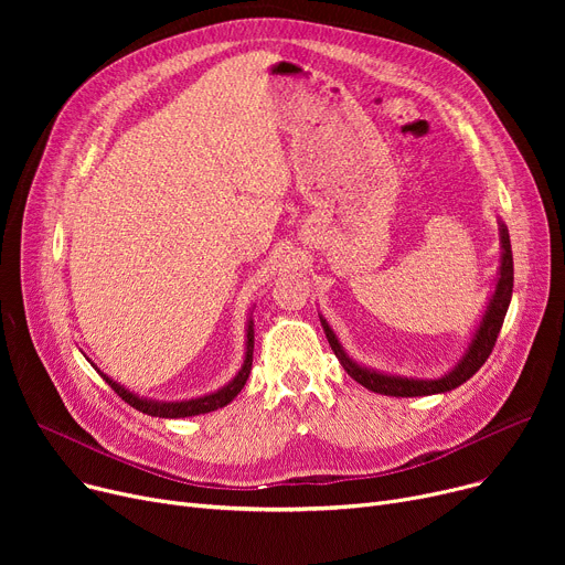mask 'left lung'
I'll return each instance as SVG.
<instances>
[{
  "mask_svg": "<svg viewBox=\"0 0 565 565\" xmlns=\"http://www.w3.org/2000/svg\"><path fill=\"white\" fill-rule=\"evenodd\" d=\"M501 270H499V281L494 288V295L490 300V307L481 320V328L477 330V337L471 339L469 350L465 352V358L460 360V364L444 377L437 380H409V377H394V375H382L369 369H362L360 364H354L348 354L343 352L341 343L337 341L334 332L330 330V324L322 322V330L328 334V341L334 350V354L339 358V362L343 364V369L348 371V375L352 380H358L362 387L375 392V394H384V396H430V394H441V392H451L456 387H460L462 382H467L473 373H477L490 358V352L497 343L499 330L503 324V318H507L509 305H511V295H513V252H511V237H509V228L501 224Z\"/></svg>",
  "mask_w": 565,
  "mask_h": 565,
  "instance_id": "1",
  "label": "left lung"
}]
</instances>
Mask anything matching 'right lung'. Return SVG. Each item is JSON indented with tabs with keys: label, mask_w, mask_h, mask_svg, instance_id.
I'll use <instances>...</instances> for the list:
<instances>
[{
	"label": "right lung",
	"mask_w": 565,
	"mask_h": 565,
	"mask_svg": "<svg viewBox=\"0 0 565 565\" xmlns=\"http://www.w3.org/2000/svg\"><path fill=\"white\" fill-rule=\"evenodd\" d=\"M252 352H254V330H252V320H249V328H247V354H245V364L243 369L237 371V375L226 384V387H222L220 392L211 394V396H201V398H192V401H181V403H156V401H146V398H139L135 394H130L128 390H124L121 384H116L114 380H109L107 375L105 382L109 384V387L121 396L130 407L143 412V414H151V417H162V419H181V417H194V414H205V412H213L217 407H224L228 405L237 394H241V390L245 387V382L249 377V371H252Z\"/></svg>",
	"instance_id": "add662e5"
}]
</instances>
